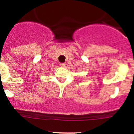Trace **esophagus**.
<instances>
[{"label": "esophagus", "mask_w": 134, "mask_h": 134, "mask_svg": "<svg viewBox=\"0 0 134 134\" xmlns=\"http://www.w3.org/2000/svg\"><path fill=\"white\" fill-rule=\"evenodd\" d=\"M60 65V66H61V67H63V68L66 66V64H65V63H61Z\"/></svg>", "instance_id": "esophagus-1"}]
</instances>
